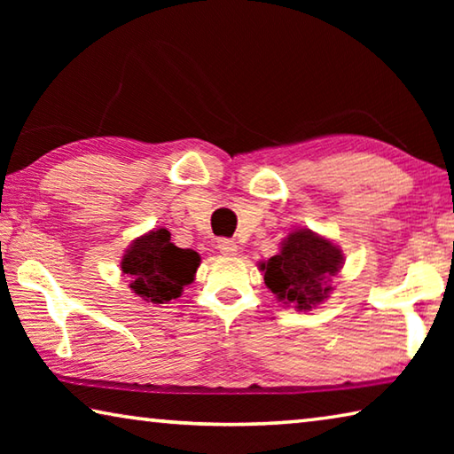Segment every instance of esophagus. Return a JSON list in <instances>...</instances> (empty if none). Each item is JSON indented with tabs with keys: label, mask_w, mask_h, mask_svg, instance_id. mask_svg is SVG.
Wrapping results in <instances>:
<instances>
[{
	"label": "esophagus",
	"mask_w": 454,
	"mask_h": 454,
	"mask_svg": "<svg viewBox=\"0 0 454 454\" xmlns=\"http://www.w3.org/2000/svg\"><path fill=\"white\" fill-rule=\"evenodd\" d=\"M216 248L220 250V254H224V256H234L236 252H238L236 242L234 240H228V238H222V240H218Z\"/></svg>",
	"instance_id": "34e87169"
}]
</instances>
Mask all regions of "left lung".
I'll return each mask as SVG.
<instances>
[{
    "instance_id": "obj_1",
    "label": "left lung",
    "mask_w": 454,
    "mask_h": 454,
    "mask_svg": "<svg viewBox=\"0 0 454 454\" xmlns=\"http://www.w3.org/2000/svg\"><path fill=\"white\" fill-rule=\"evenodd\" d=\"M342 260L333 242L304 228L288 234L278 254L260 264V270L280 302L310 310L328 298L330 278L340 270Z\"/></svg>"
}]
</instances>
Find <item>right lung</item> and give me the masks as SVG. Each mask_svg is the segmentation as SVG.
<instances>
[{
	"label": "right lung",
	"mask_w": 454,
	"mask_h": 454,
	"mask_svg": "<svg viewBox=\"0 0 454 454\" xmlns=\"http://www.w3.org/2000/svg\"><path fill=\"white\" fill-rule=\"evenodd\" d=\"M198 266V252L174 246L166 228L136 238L121 258V272L132 278L129 288L153 304L178 298L184 286L194 280Z\"/></svg>",
	"instance_id": "right-lung-1"
}]
</instances>
